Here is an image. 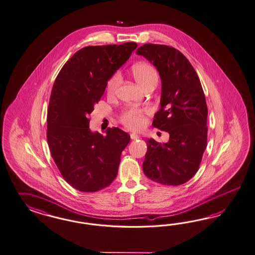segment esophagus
Here are the masks:
<instances>
[{"mask_svg": "<svg viewBox=\"0 0 255 255\" xmlns=\"http://www.w3.org/2000/svg\"><path fill=\"white\" fill-rule=\"evenodd\" d=\"M130 136H131V140H137L139 138V135L136 133H131Z\"/></svg>", "mask_w": 255, "mask_h": 255, "instance_id": "obj_1", "label": "esophagus"}]
</instances>
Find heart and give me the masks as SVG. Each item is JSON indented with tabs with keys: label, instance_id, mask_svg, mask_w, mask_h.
<instances>
[{
	"label": "heart",
	"instance_id": "b5f03b06",
	"mask_svg": "<svg viewBox=\"0 0 255 255\" xmlns=\"http://www.w3.org/2000/svg\"><path fill=\"white\" fill-rule=\"evenodd\" d=\"M131 75L135 81L141 86L144 90L150 85H156L158 82V72L152 65L146 62H141L134 64L131 67ZM121 82V74L119 72L115 73L109 78L107 92L109 96L115 95L118 87ZM146 109H136L130 108L124 111L122 115V121L125 126L131 130H139L142 128L145 123V113Z\"/></svg>",
	"mask_w": 255,
	"mask_h": 255
}]
</instances>
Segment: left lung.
<instances>
[{
    "instance_id": "8db88e82",
    "label": "left lung",
    "mask_w": 255,
    "mask_h": 255,
    "mask_svg": "<svg viewBox=\"0 0 255 255\" xmlns=\"http://www.w3.org/2000/svg\"><path fill=\"white\" fill-rule=\"evenodd\" d=\"M158 70L161 108L152 125L169 133L167 143L147 139L143 171L163 185H181L198 171L207 147L208 107L200 79L184 55L172 46L145 44L136 50Z\"/></svg>"
}]
</instances>
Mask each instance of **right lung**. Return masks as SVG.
<instances>
[{
  "mask_svg": "<svg viewBox=\"0 0 255 255\" xmlns=\"http://www.w3.org/2000/svg\"><path fill=\"white\" fill-rule=\"evenodd\" d=\"M136 47L133 42L85 46L56 77L47 110V143L62 177L78 191L97 192L116 178L130 134L116 127L108 128L105 136L93 132L89 115L109 78Z\"/></svg>",
  "mask_w": 255,
  "mask_h": 255,
  "instance_id": "add662e5",
  "label": "right lung"
}]
</instances>
